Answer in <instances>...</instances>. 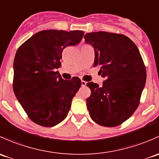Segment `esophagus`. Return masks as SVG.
<instances>
[{
  "label": "esophagus",
  "instance_id": "34e87169",
  "mask_svg": "<svg viewBox=\"0 0 159 159\" xmlns=\"http://www.w3.org/2000/svg\"><path fill=\"white\" fill-rule=\"evenodd\" d=\"M86 84H87V82H86V81H81V86H82V87H84V86H86Z\"/></svg>",
  "mask_w": 159,
  "mask_h": 159
}]
</instances>
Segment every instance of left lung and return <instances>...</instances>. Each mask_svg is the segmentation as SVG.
Here are the masks:
<instances>
[{
	"instance_id": "1",
	"label": "left lung",
	"mask_w": 159,
	"mask_h": 159,
	"mask_svg": "<svg viewBox=\"0 0 159 159\" xmlns=\"http://www.w3.org/2000/svg\"><path fill=\"white\" fill-rule=\"evenodd\" d=\"M84 42L94 49L93 66L105 78L103 85L89 82L87 99L91 118L107 127L119 126L133 115L146 85V71L139 49L127 36L107 32H93Z\"/></svg>"
}]
</instances>
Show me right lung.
I'll use <instances>...</instances> for the list:
<instances>
[{
    "instance_id": "right-lung-1",
    "label": "right lung",
    "mask_w": 159,
    "mask_h": 159,
    "mask_svg": "<svg viewBox=\"0 0 159 159\" xmlns=\"http://www.w3.org/2000/svg\"><path fill=\"white\" fill-rule=\"evenodd\" d=\"M84 32L57 30L36 33L17 49L13 61L15 96L32 121L51 127L66 118L81 80L61 78V53L75 46Z\"/></svg>"
}]
</instances>
